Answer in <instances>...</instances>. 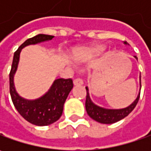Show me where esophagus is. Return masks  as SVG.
Wrapping results in <instances>:
<instances>
[{"mask_svg": "<svg viewBox=\"0 0 151 151\" xmlns=\"http://www.w3.org/2000/svg\"><path fill=\"white\" fill-rule=\"evenodd\" d=\"M83 84V80L81 78H76L74 80V85L75 86H81Z\"/></svg>", "mask_w": 151, "mask_h": 151, "instance_id": "obj_1", "label": "esophagus"}]
</instances>
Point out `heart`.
<instances>
[{
	"label": "heart",
	"mask_w": 151,
	"mask_h": 151,
	"mask_svg": "<svg viewBox=\"0 0 151 151\" xmlns=\"http://www.w3.org/2000/svg\"><path fill=\"white\" fill-rule=\"evenodd\" d=\"M104 51V47L101 44H96V45H92L88 48H86L85 50V53L87 55L91 56H96L101 54Z\"/></svg>",
	"instance_id": "heart-1"
}]
</instances>
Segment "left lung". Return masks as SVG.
<instances>
[{"label": "left lung", "instance_id": "left-lung-1", "mask_svg": "<svg viewBox=\"0 0 151 151\" xmlns=\"http://www.w3.org/2000/svg\"><path fill=\"white\" fill-rule=\"evenodd\" d=\"M124 44H129L127 42H124ZM134 58L138 60L136 56H134ZM140 87H141V82H140ZM86 110L87 112V114L96 122L101 123V124H111L113 123H116L121 119H124L125 117H127L137 105L139 99V95H140V91H139L136 99L129 107L122 108V109H107V108L98 107L96 104H94L91 100L90 96H89L88 87L86 86Z\"/></svg>", "mask_w": 151, "mask_h": 151}]
</instances>
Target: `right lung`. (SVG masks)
Instances as JSON below:
<instances>
[{"label":"right lung","instance_id":"right-lung-1","mask_svg":"<svg viewBox=\"0 0 151 151\" xmlns=\"http://www.w3.org/2000/svg\"><path fill=\"white\" fill-rule=\"evenodd\" d=\"M52 35L38 34L27 39L14 53L12 69L9 75L10 94L16 109L27 122L38 126H47L56 122L63 113L64 103L73 88L72 79H57L54 81L49 91L35 100H27L20 96L14 86V74L17 69L22 49L30 44L49 41Z\"/></svg>","mask_w":151,"mask_h":151}]
</instances>
